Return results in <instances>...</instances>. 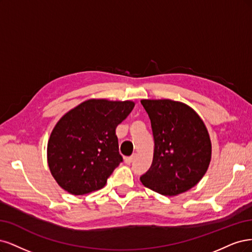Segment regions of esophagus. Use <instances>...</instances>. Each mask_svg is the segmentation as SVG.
<instances>
[{
    "label": "esophagus",
    "mask_w": 252,
    "mask_h": 252,
    "mask_svg": "<svg viewBox=\"0 0 252 252\" xmlns=\"http://www.w3.org/2000/svg\"><path fill=\"white\" fill-rule=\"evenodd\" d=\"M134 159H135V155H133L131 157H126V158H125V162L126 164H131L132 162L134 161Z\"/></svg>",
    "instance_id": "esophagus-1"
}]
</instances>
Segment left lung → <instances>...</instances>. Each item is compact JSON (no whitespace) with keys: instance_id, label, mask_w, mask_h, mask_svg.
I'll return each mask as SVG.
<instances>
[{"instance_id":"left-lung-1","label":"left lung","mask_w":252,"mask_h":252,"mask_svg":"<svg viewBox=\"0 0 252 252\" xmlns=\"http://www.w3.org/2000/svg\"><path fill=\"white\" fill-rule=\"evenodd\" d=\"M151 119L154 157L142 184L163 196H177L197 185L212 159L207 128L189 105L170 99H142Z\"/></svg>"}]
</instances>
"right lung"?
I'll return each mask as SVG.
<instances>
[{"label":"right lung","mask_w":252,"mask_h":252,"mask_svg":"<svg viewBox=\"0 0 252 252\" xmlns=\"http://www.w3.org/2000/svg\"><path fill=\"white\" fill-rule=\"evenodd\" d=\"M134 105L131 100L88 99L58 121L48 140L47 160L63 189L79 196L103 188L123 161L115 129Z\"/></svg>","instance_id":"add662e5"}]
</instances>
